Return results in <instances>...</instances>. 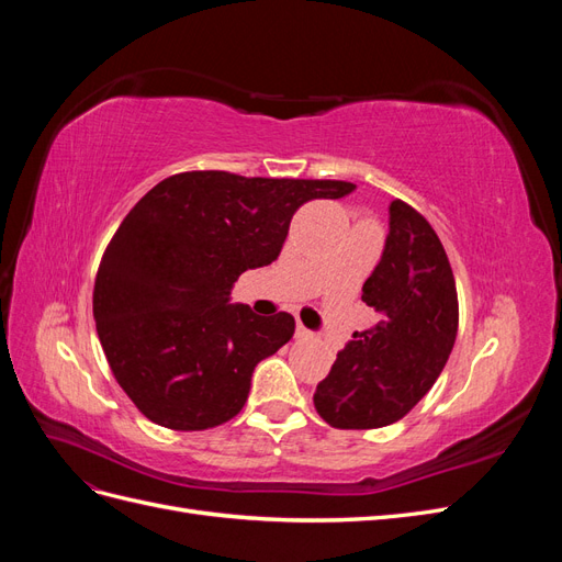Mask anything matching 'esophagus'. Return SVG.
I'll return each mask as SVG.
<instances>
[{
    "instance_id": "esophagus-1",
    "label": "esophagus",
    "mask_w": 562,
    "mask_h": 562,
    "mask_svg": "<svg viewBox=\"0 0 562 562\" xmlns=\"http://www.w3.org/2000/svg\"><path fill=\"white\" fill-rule=\"evenodd\" d=\"M295 335H297L300 339H307V337H312L314 333H312L310 328H304V326H302V323L297 321V328H295Z\"/></svg>"
}]
</instances>
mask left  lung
Returning a JSON list of instances; mask_svg holds the SVG:
<instances>
[{
    "label": "left lung",
    "instance_id": "left-lung-1",
    "mask_svg": "<svg viewBox=\"0 0 562 562\" xmlns=\"http://www.w3.org/2000/svg\"><path fill=\"white\" fill-rule=\"evenodd\" d=\"M361 300L380 321L353 333L314 394L316 413L335 429H380L405 417L454 347L459 307L446 248L401 199L389 206L382 258Z\"/></svg>",
    "mask_w": 562,
    "mask_h": 562
}]
</instances>
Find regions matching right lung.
<instances>
[{"mask_svg": "<svg viewBox=\"0 0 562 562\" xmlns=\"http://www.w3.org/2000/svg\"><path fill=\"white\" fill-rule=\"evenodd\" d=\"M353 190L192 171L135 203L100 260L93 318L119 386L147 419L203 431L239 415L255 366L293 337L295 318L232 302L236 279L279 258L302 203Z\"/></svg>", "mask_w": 562, "mask_h": 562, "instance_id": "right-lung-1", "label": "right lung"}]
</instances>
